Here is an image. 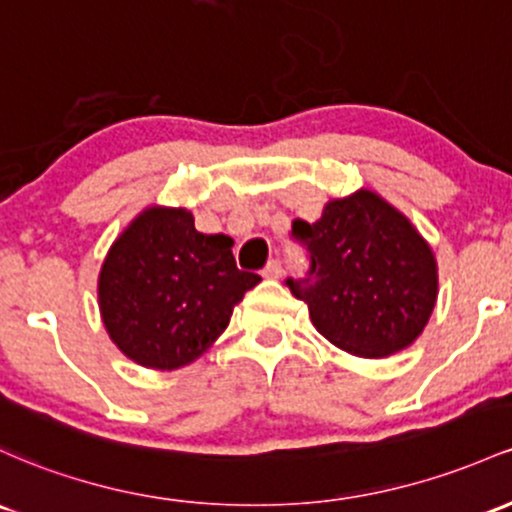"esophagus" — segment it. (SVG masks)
Listing matches in <instances>:
<instances>
[{
	"label": "esophagus",
	"mask_w": 512,
	"mask_h": 512,
	"mask_svg": "<svg viewBox=\"0 0 512 512\" xmlns=\"http://www.w3.org/2000/svg\"><path fill=\"white\" fill-rule=\"evenodd\" d=\"M282 272H284L282 262H279V260H269L267 267L262 269V277H265V279H279V277H282Z\"/></svg>",
	"instance_id": "34e87169"
}]
</instances>
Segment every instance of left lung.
<instances>
[{"mask_svg":"<svg viewBox=\"0 0 512 512\" xmlns=\"http://www.w3.org/2000/svg\"><path fill=\"white\" fill-rule=\"evenodd\" d=\"M311 252L308 279H286L325 340L389 357L418 340L437 301V262L418 228L372 189L330 199L316 223L294 221Z\"/></svg>","mask_w":512,"mask_h":512,"instance_id":"left-lung-1","label":"left lung"}]
</instances>
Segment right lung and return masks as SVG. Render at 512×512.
Instances as JSON below:
<instances>
[{"instance_id": "1", "label": "right lung", "mask_w": 512, "mask_h": 512, "mask_svg": "<svg viewBox=\"0 0 512 512\" xmlns=\"http://www.w3.org/2000/svg\"><path fill=\"white\" fill-rule=\"evenodd\" d=\"M233 240L204 235L187 209L148 206L128 223L101 265L104 328L128 359L172 372L199 359L228 328L260 274L235 267Z\"/></svg>"}]
</instances>
